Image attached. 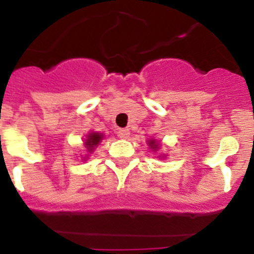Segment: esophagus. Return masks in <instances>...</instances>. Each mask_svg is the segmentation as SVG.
<instances>
[{"instance_id":"obj_1","label":"esophagus","mask_w":254,"mask_h":254,"mask_svg":"<svg viewBox=\"0 0 254 254\" xmlns=\"http://www.w3.org/2000/svg\"><path fill=\"white\" fill-rule=\"evenodd\" d=\"M117 134L120 138H127L129 136V129L128 128H121L117 131Z\"/></svg>"}]
</instances>
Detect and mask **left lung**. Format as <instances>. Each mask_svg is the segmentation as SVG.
Masks as SVG:
<instances>
[{"mask_svg":"<svg viewBox=\"0 0 254 254\" xmlns=\"http://www.w3.org/2000/svg\"><path fill=\"white\" fill-rule=\"evenodd\" d=\"M150 146H151V149H154V150H156V149H158V143H156V142H155V140H151V141H150Z\"/></svg>","mask_w":254,"mask_h":254,"instance_id":"obj_1","label":"left lung"}]
</instances>
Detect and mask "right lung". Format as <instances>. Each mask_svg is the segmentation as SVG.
Here are the masks:
<instances>
[{
    "label": "right lung",
    "mask_w": 254,
    "mask_h": 254,
    "mask_svg": "<svg viewBox=\"0 0 254 254\" xmlns=\"http://www.w3.org/2000/svg\"><path fill=\"white\" fill-rule=\"evenodd\" d=\"M102 138H103V134L96 133V132H93V133L87 134V140H86V142H85L87 151L89 152L93 151L94 147H95L96 145L100 142V140H102Z\"/></svg>",
    "instance_id": "right-lung-1"
}]
</instances>
